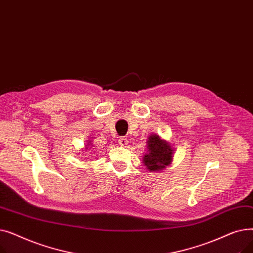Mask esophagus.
Segmentation results:
<instances>
[{
  "label": "esophagus",
  "mask_w": 253,
  "mask_h": 253,
  "mask_svg": "<svg viewBox=\"0 0 253 253\" xmlns=\"http://www.w3.org/2000/svg\"><path fill=\"white\" fill-rule=\"evenodd\" d=\"M118 142L120 145H121V147H126V145H128V140L126 137H120Z\"/></svg>",
  "instance_id": "34e87169"
}]
</instances>
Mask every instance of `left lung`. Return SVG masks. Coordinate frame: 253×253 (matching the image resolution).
Listing matches in <instances>:
<instances>
[{
    "mask_svg": "<svg viewBox=\"0 0 253 253\" xmlns=\"http://www.w3.org/2000/svg\"><path fill=\"white\" fill-rule=\"evenodd\" d=\"M149 154L144 155V165L150 171H159L168 166L172 160V148L158 135H151L148 141Z\"/></svg>",
    "mask_w": 253,
    "mask_h": 253,
    "instance_id": "obj_1",
    "label": "left lung"
}]
</instances>
